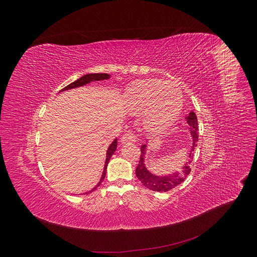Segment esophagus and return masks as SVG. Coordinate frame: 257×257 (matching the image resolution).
I'll return each mask as SVG.
<instances>
[{"instance_id":"obj_1","label":"esophagus","mask_w":257,"mask_h":257,"mask_svg":"<svg viewBox=\"0 0 257 257\" xmlns=\"http://www.w3.org/2000/svg\"><path fill=\"white\" fill-rule=\"evenodd\" d=\"M135 142H137V136L133 133V132H127V133L124 134L120 139V143L122 145L132 144V143H135Z\"/></svg>"}]
</instances>
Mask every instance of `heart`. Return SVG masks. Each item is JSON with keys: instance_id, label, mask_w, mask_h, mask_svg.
I'll use <instances>...</instances> for the list:
<instances>
[{"instance_id": "b5f03b06", "label": "heart", "mask_w": 257, "mask_h": 257, "mask_svg": "<svg viewBox=\"0 0 257 257\" xmlns=\"http://www.w3.org/2000/svg\"><path fill=\"white\" fill-rule=\"evenodd\" d=\"M123 105L132 112H143L144 122L151 132L172 126L181 113L183 96L175 83L142 80L132 83L124 92Z\"/></svg>"}]
</instances>
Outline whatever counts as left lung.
I'll return each instance as SVG.
<instances>
[{
  "label": "left lung",
  "mask_w": 257,
  "mask_h": 257,
  "mask_svg": "<svg viewBox=\"0 0 257 257\" xmlns=\"http://www.w3.org/2000/svg\"><path fill=\"white\" fill-rule=\"evenodd\" d=\"M186 126H183V128H186L190 132V135L192 138V145L191 150L189 153V159L186 161L180 170H177L172 174L166 175H157L151 173L149 169L147 168L146 165V158H147V151H148V139L146 141V144H144L141 148V159H139L138 166L136 168V176L138 180L141 181L147 189L155 191V192H167L176 188L177 185L182 183L186 177L189 176L191 168L190 164L193 160V151L197 147L198 142V123H197V116L194 111H191L188 115L185 116Z\"/></svg>",
  "instance_id": "obj_1"
}]
</instances>
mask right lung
Masks as SVG:
<instances>
[{"label":"right lung","mask_w":257,"mask_h":257,"mask_svg":"<svg viewBox=\"0 0 257 257\" xmlns=\"http://www.w3.org/2000/svg\"><path fill=\"white\" fill-rule=\"evenodd\" d=\"M110 75L109 74H87V75H83L82 77H80L79 79H77L76 81L69 83L67 87H65L64 89H62L60 92L62 91H67V90H71V89H76V88H80V87H83V85L85 84H89L91 82H94V81H100V80H107L110 78ZM116 145H118V141H116V138L113 139V142L110 144V146L108 147L107 149V152H106V160H105V165H104V170H103V174H102V177H100L98 183L93 188L91 191L87 192V194L93 192L94 190L97 189V186H99L100 184H102L103 180L106 177V170H107V165L108 163H109L112 154L115 152L116 150Z\"/></svg>","instance_id":"1"}]
</instances>
